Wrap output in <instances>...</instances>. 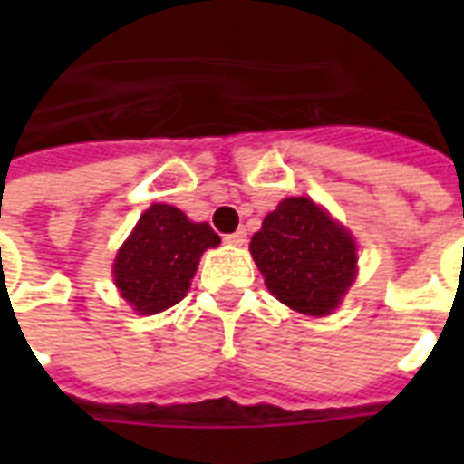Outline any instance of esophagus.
I'll use <instances>...</instances> for the list:
<instances>
[{"label":"esophagus","instance_id":"esophagus-1","mask_svg":"<svg viewBox=\"0 0 464 464\" xmlns=\"http://www.w3.org/2000/svg\"><path fill=\"white\" fill-rule=\"evenodd\" d=\"M226 243H228V246H246L247 243V233L243 231V228H240V231H236V233H228V236H226Z\"/></svg>","mask_w":464,"mask_h":464}]
</instances>
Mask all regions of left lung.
<instances>
[{
	"instance_id": "obj_1",
	"label": "left lung",
	"mask_w": 464,
	"mask_h": 464,
	"mask_svg": "<svg viewBox=\"0 0 464 464\" xmlns=\"http://www.w3.org/2000/svg\"><path fill=\"white\" fill-rule=\"evenodd\" d=\"M250 255L276 301L313 317L330 315L356 279V243L308 197L282 199L250 240Z\"/></svg>"
}]
</instances>
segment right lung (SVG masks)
Listing matches in <instances>:
<instances>
[{
	"instance_id": "1",
	"label": "right lung",
	"mask_w": 464,
	"mask_h": 464,
	"mask_svg": "<svg viewBox=\"0 0 464 464\" xmlns=\"http://www.w3.org/2000/svg\"><path fill=\"white\" fill-rule=\"evenodd\" d=\"M218 243L209 224L189 221L170 204H151L112 262L120 296L140 315H156L180 304L202 253Z\"/></svg>"
}]
</instances>
